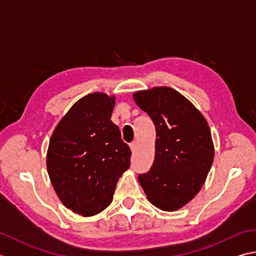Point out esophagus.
Wrapping results in <instances>:
<instances>
[{
  "mask_svg": "<svg viewBox=\"0 0 256 256\" xmlns=\"http://www.w3.org/2000/svg\"><path fill=\"white\" fill-rule=\"evenodd\" d=\"M136 146H138V143L134 141V142H132L131 144H130V148H131V150H132V152H134L136 150Z\"/></svg>",
  "mask_w": 256,
  "mask_h": 256,
  "instance_id": "esophagus-1",
  "label": "esophagus"
}]
</instances>
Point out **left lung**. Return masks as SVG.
I'll list each match as a JSON object with an SVG mask.
<instances>
[{
  "mask_svg": "<svg viewBox=\"0 0 256 256\" xmlns=\"http://www.w3.org/2000/svg\"><path fill=\"white\" fill-rule=\"evenodd\" d=\"M156 125L152 168L138 181L152 205L166 212L184 207L202 189L214 161L207 120L176 90L154 87L133 95Z\"/></svg>",
  "mask_w": 256,
  "mask_h": 256,
  "instance_id": "left-lung-1",
  "label": "left lung"
}]
</instances>
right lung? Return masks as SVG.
Segmentation results:
<instances>
[{"label":"right lung","instance_id":"right-lung-1","mask_svg":"<svg viewBox=\"0 0 256 256\" xmlns=\"http://www.w3.org/2000/svg\"><path fill=\"white\" fill-rule=\"evenodd\" d=\"M115 97L84 96L56 126L47 170L62 202L82 216L100 212L113 200L116 184L130 168L131 150L110 120Z\"/></svg>","mask_w":256,"mask_h":256}]
</instances>
